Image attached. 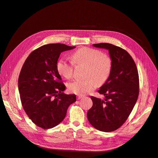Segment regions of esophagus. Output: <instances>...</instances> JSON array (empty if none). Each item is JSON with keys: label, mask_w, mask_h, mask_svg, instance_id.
Listing matches in <instances>:
<instances>
[{"label": "esophagus", "mask_w": 158, "mask_h": 158, "mask_svg": "<svg viewBox=\"0 0 158 158\" xmlns=\"http://www.w3.org/2000/svg\"><path fill=\"white\" fill-rule=\"evenodd\" d=\"M82 97H83V96H82V95H77V100H79V99H81V98H82Z\"/></svg>", "instance_id": "34e87169"}]
</instances>
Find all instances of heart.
Returning <instances> with one entry per match:
<instances>
[{"mask_svg":"<svg viewBox=\"0 0 158 158\" xmlns=\"http://www.w3.org/2000/svg\"><path fill=\"white\" fill-rule=\"evenodd\" d=\"M72 61L60 58L56 63V70L60 76L70 79L73 76V63L87 66L85 79H76L68 84L70 92L77 95H85L102 85L109 79L112 70V60L109 56L98 49L81 47L71 56Z\"/></svg>","mask_w":158,"mask_h":158,"instance_id":"heart-1","label":"heart"}]
</instances>
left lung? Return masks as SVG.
Returning a JSON list of instances; mask_svg holds the SVG:
<instances>
[{"instance_id": "1", "label": "left lung", "mask_w": 158, "mask_h": 158, "mask_svg": "<svg viewBox=\"0 0 158 158\" xmlns=\"http://www.w3.org/2000/svg\"><path fill=\"white\" fill-rule=\"evenodd\" d=\"M93 46L109 51L112 70L109 79L98 90L104 99L91 97L93 106L87 113V118L97 130L111 132L123 125L137 101L138 72L133 59L126 50L107 43Z\"/></svg>"}]
</instances>
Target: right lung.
I'll return each instance as SVG.
<instances>
[{
  "label": "right lung",
  "instance_id": "1",
  "mask_svg": "<svg viewBox=\"0 0 158 158\" xmlns=\"http://www.w3.org/2000/svg\"><path fill=\"white\" fill-rule=\"evenodd\" d=\"M74 48L61 44L44 45L33 51L22 66L18 82L22 105L41 128L57 126L69 106L76 101V95L63 93L66 87L56 70L61 53Z\"/></svg>",
  "mask_w": 158,
  "mask_h": 158
}]
</instances>
